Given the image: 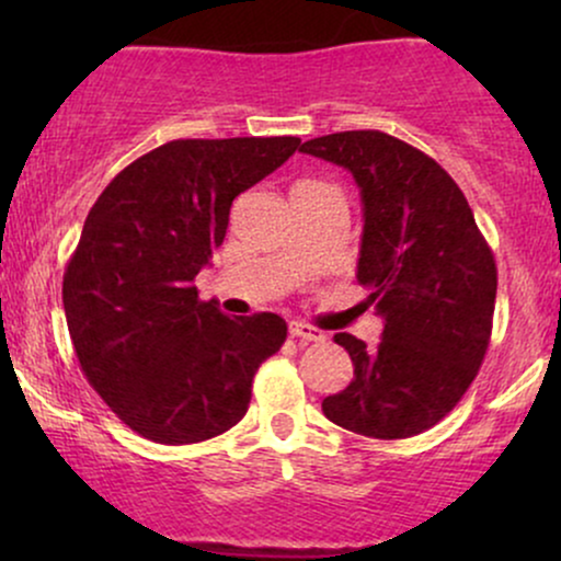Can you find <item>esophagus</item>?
Segmentation results:
<instances>
[{"mask_svg":"<svg viewBox=\"0 0 561 561\" xmlns=\"http://www.w3.org/2000/svg\"><path fill=\"white\" fill-rule=\"evenodd\" d=\"M289 334L298 340H306V343H321V340H324V332L311 324H302V321H293V324H289Z\"/></svg>","mask_w":561,"mask_h":561,"instance_id":"esophagus-1","label":"esophagus"}]
</instances>
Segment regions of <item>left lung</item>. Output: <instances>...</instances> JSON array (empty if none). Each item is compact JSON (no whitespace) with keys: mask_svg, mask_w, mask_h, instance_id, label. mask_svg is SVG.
<instances>
[{"mask_svg":"<svg viewBox=\"0 0 561 561\" xmlns=\"http://www.w3.org/2000/svg\"><path fill=\"white\" fill-rule=\"evenodd\" d=\"M300 152L353 173L364 203L358 285L385 319L371 351L334 334L353 362L324 416L351 433L401 440L430 430L478 377L493 330L495 261L465 192L433 158L385 131H340Z\"/></svg>","mask_w":561,"mask_h":561,"instance_id":"left-lung-1","label":"left lung"}]
</instances>
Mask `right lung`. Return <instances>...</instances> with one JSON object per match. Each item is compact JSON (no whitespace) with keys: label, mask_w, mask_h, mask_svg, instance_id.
Masks as SVG:
<instances>
[{"label":"right lung","mask_w":561,"mask_h":561,"mask_svg":"<svg viewBox=\"0 0 561 561\" xmlns=\"http://www.w3.org/2000/svg\"><path fill=\"white\" fill-rule=\"evenodd\" d=\"M298 147V137L165 141L89 210L62 276L68 332L89 385L147 440L227 433L259 366L285 343V319H231L197 298L195 276L227 237L234 197Z\"/></svg>","instance_id":"obj_1"}]
</instances>
